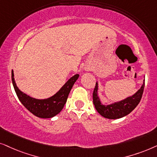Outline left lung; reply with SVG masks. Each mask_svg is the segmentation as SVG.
<instances>
[{"mask_svg":"<svg viewBox=\"0 0 157 157\" xmlns=\"http://www.w3.org/2000/svg\"><path fill=\"white\" fill-rule=\"evenodd\" d=\"M144 85H145V80H144L143 85H141V88L134 95L119 102L110 104V105H103L100 102V98L98 97V82H96L93 93V104L95 109L102 116L108 119L121 118L127 116L139 103L142 95H143Z\"/></svg>","mask_w":157,"mask_h":157,"instance_id":"1","label":"left lung"}]
</instances>
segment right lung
<instances>
[{
  "mask_svg": "<svg viewBox=\"0 0 157 157\" xmlns=\"http://www.w3.org/2000/svg\"><path fill=\"white\" fill-rule=\"evenodd\" d=\"M80 75H74L61 87V89L52 97L47 99H36L23 93L18 89L14 80L13 71L11 72V79L14 90L18 99L25 108L31 113L39 118H50L57 115L64 108L69 93L73 85L76 82Z\"/></svg>",
  "mask_w": 157,
  "mask_h": 157,
  "instance_id": "add662e5",
  "label": "right lung"
}]
</instances>
